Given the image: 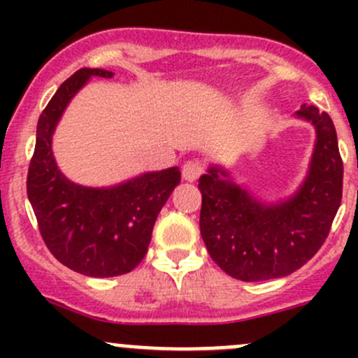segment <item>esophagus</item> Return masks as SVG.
I'll return each mask as SVG.
<instances>
[{"label":"esophagus","instance_id":"obj_1","mask_svg":"<svg viewBox=\"0 0 358 358\" xmlns=\"http://www.w3.org/2000/svg\"><path fill=\"white\" fill-rule=\"evenodd\" d=\"M204 171V166L199 161H187L182 168V176L187 180V182H194L197 180Z\"/></svg>","mask_w":358,"mask_h":358}]
</instances>
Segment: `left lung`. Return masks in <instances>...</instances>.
<instances>
[{
  "instance_id": "left-lung-1",
  "label": "left lung",
  "mask_w": 358,
  "mask_h": 358,
  "mask_svg": "<svg viewBox=\"0 0 358 358\" xmlns=\"http://www.w3.org/2000/svg\"><path fill=\"white\" fill-rule=\"evenodd\" d=\"M296 117L312 122L317 138L308 173L289 197L262 201L220 164L199 178L202 241L234 279L258 282L301 268L324 244L341 204L343 161L333 119L306 103Z\"/></svg>"
}]
</instances>
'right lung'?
<instances>
[{"label": "right lung", "instance_id": "1", "mask_svg": "<svg viewBox=\"0 0 358 358\" xmlns=\"http://www.w3.org/2000/svg\"><path fill=\"white\" fill-rule=\"evenodd\" d=\"M112 76L85 67L60 85L39 115L27 173V197L46 248L67 268L88 277L122 275L142 262L159 211L182 180L175 166L117 185L85 187L60 171L52 150L60 117L90 79Z\"/></svg>", "mask_w": 358, "mask_h": 358}]
</instances>
